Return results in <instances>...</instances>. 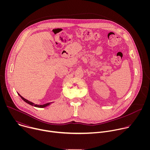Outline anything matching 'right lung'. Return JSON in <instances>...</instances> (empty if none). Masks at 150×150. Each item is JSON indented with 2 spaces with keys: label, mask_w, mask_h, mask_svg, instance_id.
Here are the masks:
<instances>
[{
  "label": "right lung",
  "mask_w": 150,
  "mask_h": 150,
  "mask_svg": "<svg viewBox=\"0 0 150 150\" xmlns=\"http://www.w3.org/2000/svg\"><path fill=\"white\" fill-rule=\"evenodd\" d=\"M18 95L21 97V98H22L25 102H26L27 103H28V104H30V105H33V106H35V107H36V108H46V107H47V105H50V104H51V103H46V104H42V105H38V104H35L34 103H32V102H31V101H28V100H27V99H25V98H24V97H23L22 96H21L19 94H18Z\"/></svg>",
  "instance_id": "obj_1"
}]
</instances>
